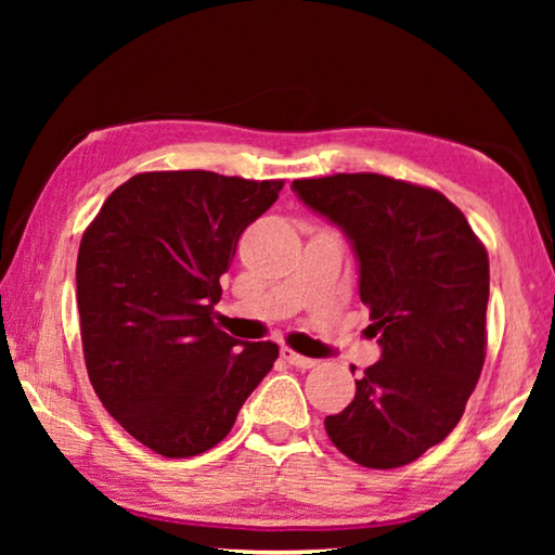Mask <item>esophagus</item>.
Listing matches in <instances>:
<instances>
[{"label": "esophagus", "instance_id": "34e87169", "mask_svg": "<svg viewBox=\"0 0 555 555\" xmlns=\"http://www.w3.org/2000/svg\"><path fill=\"white\" fill-rule=\"evenodd\" d=\"M283 359L291 363V366H295V369H313L315 366V359H308V356H300V353H295V351H291V348H283Z\"/></svg>", "mask_w": 555, "mask_h": 555}]
</instances>
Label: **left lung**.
Here are the masks:
<instances>
[{"instance_id":"1","label":"left lung","mask_w":555,"mask_h":555,"mask_svg":"<svg viewBox=\"0 0 555 555\" xmlns=\"http://www.w3.org/2000/svg\"><path fill=\"white\" fill-rule=\"evenodd\" d=\"M293 192L340 227L359 260L361 302L382 361L363 371L331 442L363 467L422 457L457 427L485 363L488 249L444 194L382 173L295 179Z\"/></svg>"}]
</instances>
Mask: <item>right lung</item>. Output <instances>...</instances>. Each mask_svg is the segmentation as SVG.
<instances>
[{"instance_id": "obj_1", "label": "right lung", "mask_w": 555, "mask_h": 555, "mask_svg": "<svg viewBox=\"0 0 555 555\" xmlns=\"http://www.w3.org/2000/svg\"><path fill=\"white\" fill-rule=\"evenodd\" d=\"M283 184L135 173L82 234L75 283L90 384L156 454L194 457L222 442L278 359L272 340L240 344L211 318L240 234Z\"/></svg>"}]
</instances>
